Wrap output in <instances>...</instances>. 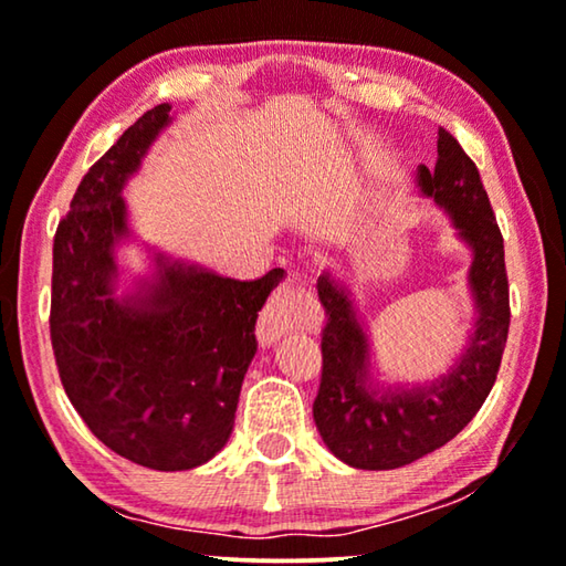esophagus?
<instances>
[{
    "instance_id": "esophagus-1",
    "label": "esophagus",
    "mask_w": 566,
    "mask_h": 566,
    "mask_svg": "<svg viewBox=\"0 0 566 566\" xmlns=\"http://www.w3.org/2000/svg\"><path fill=\"white\" fill-rule=\"evenodd\" d=\"M305 325H307V307L302 305L300 276L290 274L280 286H276L266 310L261 312L259 337L264 343H272L282 333L292 331V327H305Z\"/></svg>"
}]
</instances>
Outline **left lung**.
<instances>
[{
  "instance_id": "8db88e82",
  "label": "left lung",
  "mask_w": 566,
  "mask_h": 566,
  "mask_svg": "<svg viewBox=\"0 0 566 566\" xmlns=\"http://www.w3.org/2000/svg\"><path fill=\"white\" fill-rule=\"evenodd\" d=\"M437 134V165L434 170L419 165L417 185L447 210L472 251L468 284L478 317L450 374L429 386L378 394L370 386L368 337L350 294L331 274L319 276L317 294L327 323L312 417L323 442L350 468L394 470L440 450L478 415L499 376L511 323L503 235L475 163L450 132Z\"/></svg>"
}]
</instances>
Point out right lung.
<instances>
[{"mask_svg": "<svg viewBox=\"0 0 566 566\" xmlns=\"http://www.w3.org/2000/svg\"><path fill=\"white\" fill-rule=\"evenodd\" d=\"M170 104L142 114L71 200L53 241L50 340L67 399L108 450L151 470H190L223 450L256 353L259 310L282 269L254 282L157 256V280L116 297L122 190Z\"/></svg>", "mask_w": 566, "mask_h": 566, "instance_id": "obj_1", "label": "right lung"}]
</instances>
